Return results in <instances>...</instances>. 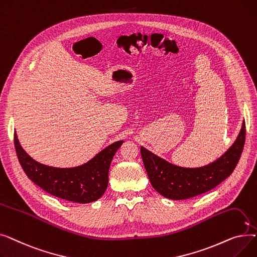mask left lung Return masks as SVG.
<instances>
[{
  "label": "left lung",
  "mask_w": 257,
  "mask_h": 257,
  "mask_svg": "<svg viewBox=\"0 0 257 257\" xmlns=\"http://www.w3.org/2000/svg\"><path fill=\"white\" fill-rule=\"evenodd\" d=\"M246 125L242 123L233 145L213 163L201 168H181L141 147L143 163L155 190L172 200H184L204 194L228 178L235 169L244 149Z\"/></svg>",
  "instance_id": "left-lung-1"
}]
</instances>
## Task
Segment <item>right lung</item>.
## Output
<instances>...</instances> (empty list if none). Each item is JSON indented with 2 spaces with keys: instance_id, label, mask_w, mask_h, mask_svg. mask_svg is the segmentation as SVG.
Segmentation results:
<instances>
[{
  "instance_id": "add662e5",
  "label": "right lung",
  "mask_w": 257,
  "mask_h": 257,
  "mask_svg": "<svg viewBox=\"0 0 257 257\" xmlns=\"http://www.w3.org/2000/svg\"><path fill=\"white\" fill-rule=\"evenodd\" d=\"M124 141L105 148L86 164L60 169L37 163L25 152L17 133L15 147L20 164L27 176L47 193L76 203H90L105 193L111 160Z\"/></svg>"
}]
</instances>
